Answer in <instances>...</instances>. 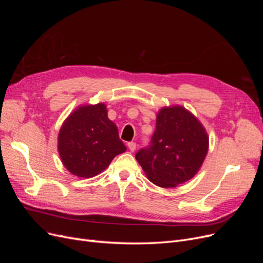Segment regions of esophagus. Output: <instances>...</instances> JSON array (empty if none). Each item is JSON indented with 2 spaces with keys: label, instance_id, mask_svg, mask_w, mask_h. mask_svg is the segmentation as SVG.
Segmentation results:
<instances>
[{
  "label": "esophagus",
  "instance_id": "1",
  "mask_svg": "<svg viewBox=\"0 0 263 263\" xmlns=\"http://www.w3.org/2000/svg\"><path fill=\"white\" fill-rule=\"evenodd\" d=\"M127 146H128V149L130 150V151H135L136 150V142H134V141H130V142H128V144H127Z\"/></svg>",
  "mask_w": 263,
  "mask_h": 263
}]
</instances>
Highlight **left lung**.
Returning a JSON list of instances; mask_svg holds the SVG:
<instances>
[{
  "instance_id": "8db88e82",
  "label": "left lung",
  "mask_w": 263,
  "mask_h": 263,
  "mask_svg": "<svg viewBox=\"0 0 263 263\" xmlns=\"http://www.w3.org/2000/svg\"><path fill=\"white\" fill-rule=\"evenodd\" d=\"M209 145L204 126L190 110L164 106L157 113L150 146L138 151L136 160L154 184L176 187L198 172Z\"/></svg>"
}]
</instances>
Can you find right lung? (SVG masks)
Returning <instances> with one entry per match:
<instances>
[{
    "instance_id": "1",
    "label": "right lung",
    "mask_w": 263,
    "mask_h": 263,
    "mask_svg": "<svg viewBox=\"0 0 263 263\" xmlns=\"http://www.w3.org/2000/svg\"><path fill=\"white\" fill-rule=\"evenodd\" d=\"M117 126L107 117L104 103L81 105L63 122L58 153L66 169L79 178H93L126 151Z\"/></svg>"
}]
</instances>
